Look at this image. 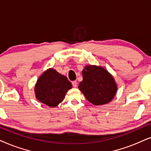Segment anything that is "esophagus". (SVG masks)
<instances>
[{
	"instance_id": "34e87169",
	"label": "esophagus",
	"mask_w": 151,
	"mask_h": 151,
	"mask_svg": "<svg viewBox=\"0 0 151 151\" xmlns=\"http://www.w3.org/2000/svg\"><path fill=\"white\" fill-rule=\"evenodd\" d=\"M72 86H73L74 88L77 87V81H73L72 82Z\"/></svg>"
}]
</instances>
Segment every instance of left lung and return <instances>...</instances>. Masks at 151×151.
<instances>
[{
  "label": "left lung",
  "mask_w": 151,
  "mask_h": 151,
  "mask_svg": "<svg viewBox=\"0 0 151 151\" xmlns=\"http://www.w3.org/2000/svg\"><path fill=\"white\" fill-rule=\"evenodd\" d=\"M79 88L86 99L95 106L108 104L113 99L117 87L107 70L94 65L86 66Z\"/></svg>",
  "instance_id": "obj_1"
}]
</instances>
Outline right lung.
Segmentation results:
<instances>
[{
	"instance_id": "1",
	"label": "right lung",
	"mask_w": 151,
	"mask_h": 151,
	"mask_svg": "<svg viewBox=\"0 0 151 151\" xmlns=\"http://www.w3.org/2000/svg\"><path fill=\"white\" fill-rule=\"evenodd\" d=\"M72 83L65 76L52 68L46 70L35 86L37 99L50 107H55L63 101Z\"/></svg>"
}]
</instances>
